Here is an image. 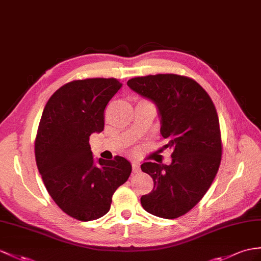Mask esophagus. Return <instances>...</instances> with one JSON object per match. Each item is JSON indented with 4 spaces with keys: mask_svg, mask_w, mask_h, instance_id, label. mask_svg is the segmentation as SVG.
<instances>
[{
    "mask_svg": "<svg viewBox=\"0 0 261 261\" xmlns=\"http://www.w3.org/2000/svg\"><path fill=\"white\" fill-rule=\"evenodd\" d=\"M132 168H133V173H134V174L138 173V171L141 170V167H139V164L136 163V162H133L132 163Z\"/></svg>",
    "mask_w": 261,
    "mask_h": 261,
    "instance_id": "esophagus-1",
    "label": "esophagus"
}]
</instances>
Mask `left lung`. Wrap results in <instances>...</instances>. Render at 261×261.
Segmentation results:
<instances>
[{"instance_id": "obj_1", "label": "left lung", "mask_w": 261, "mask_h": 261, "mask_svg": "<svg viewBox=\"0 0 261 261\" xmlns=\"http://www.w3.org/2000/svg\"><path fill=\"white\" fill-rule=\"evenodd\" d=\"M133 91L151 99L161 115V133L171 149L170 165L144 163L154 188L142 196L146 212L175 219L187 214L205 196L220 166L221 134L217 111L195 80L177 74H156L127 82Z\"/></svg>"}]
</instances>
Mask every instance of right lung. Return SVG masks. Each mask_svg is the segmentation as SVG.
Wrapping results in <instances>:
<instances>
[{"mask_svg": "<svg viewBox=\"0 0 261 261\" xmlns=\"http://www.w3.org/2000/svg\"><path fill=\"white\" fill-rule=\"evenodd\" d=\"M116 79L76 80L60 87L44 107L35 161L49 196L80 221L109 213L115 190L128 179L129 162L116 156L94 164L90 136L104 129V111L122 87Z\"/></svg>", "mask_w": 261, "mask_h": 261, "instance_id": "right-lung-1", "label": "right lung"}]
</instances>
